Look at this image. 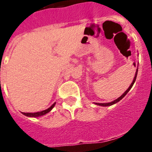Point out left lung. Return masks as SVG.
<instances>
[{
  "label": "left lung",
  "instance_id": "8db88e82",
  "mask_svg": "<svg viewBox=\"0 0 152 152\" xmlns=\"http://www.w3.org/2000/svg\"><path fill=\"white\" fill-rule=\"evenodd\" d=\"M137 73H138V68H137V70H136V72H135V77H134V79H133V81H132V82L131 85H130L129 87V88H128V89H127V90H126V91H125V92H124V94H123L122 95V96H119V98H117V99H116V100H113V101H112V102H110V103H95V104H96V105H98V106H102V107H109V106L113 105V104H115V103H118V102H119V100H121L122 99H123V98L124 97V96H126V94H127V93H128L129 91H130V89H131V88H132V86H133L134 83H135V80H136V77H137Z\"/></svg>",
  "mask_w": 152,
  "mask_h": 152
}]
</instances>
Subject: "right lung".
Here are the masks:
<instances>
[{
    "mask_svg": "<svg viewBox=\"0 0 152 152\" xmlns=\"http://www.w3.org/2000/svg\"><path fill=\"white\" fill-rule=\"evenodd\" d=\"M56 103H54L49 108H48L47 110H42V111H40V112H37V113H22L23 115H25L26 116H28V117H39V116H43L45 114L48 113L49 112H50L51 110H52V108L55 107Z\"/></svg>",
    "mask_w": 152,
    "mask_h": 152,
    "instance_id": "1",
    "label": "right lung"
}]
</instances>
